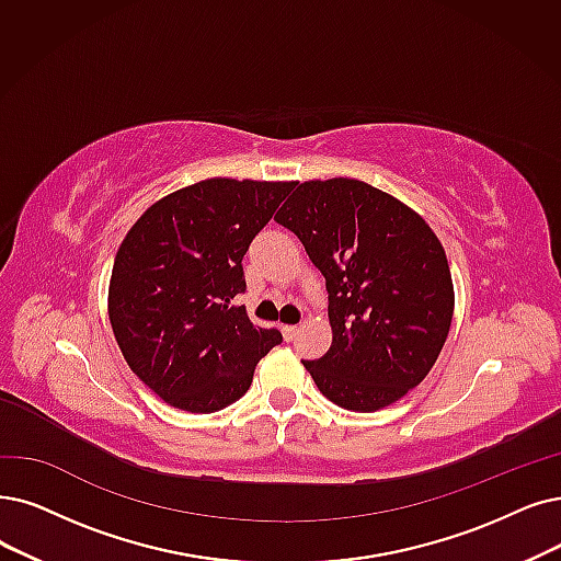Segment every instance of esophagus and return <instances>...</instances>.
Listing matches in <instances>:
<instances>
[{
	"label": "esophagus",
	"mask_w": 561,
	"mask_h": 561,
	"mask_svg": "<svg viewBox=\"0 0 561 561\" xmlns=\"http://www.w3.org/2000/svg\"><path fill=\"white\" fill-rule=\"evenodd\" d=\"M280 331H283V335H285V341H293L295 335L299 333V327H295V324H285Z\"/></svg>",
	"instance_id": "obj_1"
}]
</instances>
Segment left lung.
Returning a JSON list of instances; mask_svg holds the SVG:
<instances>
[{
	"label": "left lung",
	"instance_id": "obj_1",
	"mask_svg": "<svg viewBox=\"0 0 561 561\" xmlns=\"http://www.w3.org/2000/svg\"><path fill=\"white\" fill-rule=\"evenodd\" d=\"M274 220L299 237L327 280L333 341L304 362L322 396L375 412L421 385L454 318L449 262L428 222L345 176L299 184Z\"/></svg>",
	"mask_w": 561,
	"mask_h": 561
}]
</instances>
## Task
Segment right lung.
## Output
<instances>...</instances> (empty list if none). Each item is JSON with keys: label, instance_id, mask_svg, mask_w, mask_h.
Masks as SVG:
<instances>
[{"label": "right lung", "instance_id": "obj_1", "mask_svg": "<svg viewBox=\"0 0 561 561\" xmlns=\"http://www.w3.org/2000/svg\"><path fill=\"white\" fill-rule=\"evenodd\" d=\"M293 186L205 179L153 203L124 237L110 324L130 370L168 405L195 414L232 405L283 341L230 301L245 289V251Z\"/></svg>", "mask_w": 561, "mask_h": 561}]
</instances>
